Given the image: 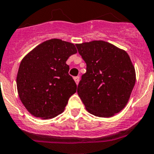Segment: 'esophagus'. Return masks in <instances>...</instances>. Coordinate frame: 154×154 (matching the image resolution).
<instances>
[{"instance_id":"obj_1","label":"esophagus","mask_w":154,"mask_h":154,"mask_svg":"<svg viewBox=\"0 0 154 154\" xmlns=\"http://www.w3.org/2000/svg\"><path fill=\"white\" fill-rule=\"evenodd\" d=\"M73 79H74V81H75L76 84H78L79 83V81H80V77H73Z\"/></svg>"}]
</instances>
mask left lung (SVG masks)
<instances>
[{
    "mask_svg": "<svg viewBox=\"0 0 154 154\" xmlns=\"http://www.w3.org/2000/svg\"><path fill=\"white\" fill-rule=\"evenodd\" d=\"M86 63L77 94L88 112L112 117L124 109L135 83V68L129 55L105 41L76 44Z\"/></svg>",
    "mask_w": 154,
    "mask_h": 154,
    "instance_id": "left-lung-1",
    "label": "left lung"
}]
</instances>
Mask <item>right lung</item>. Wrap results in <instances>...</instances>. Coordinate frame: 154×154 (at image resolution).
<instances>
[{"instance_id":"right-lung-1","label":"right lung","mask_w":154,"mask_h":154,"mask_svg":"<svg viewBox=\"0 0 154 154\" xmlns=\"http://www.w3.org/2000/svg\"><path fill=\"white\" fill-rule=\"evenodd\" d=\"M75 53L73 43L53 38L24 57L16 81L20 99L31 114L52 119L63 112L70 96L77 91L66 63Z\"/></svg>"}]
</instances>
